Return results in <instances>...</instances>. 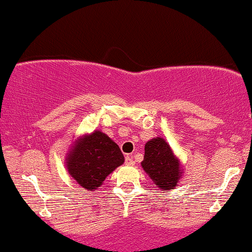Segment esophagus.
Segmentation results:
<instances>
[{"label":"esophagus","instance_id":"34e87169","mask_svg":"<svg viewBox=\"0 0 252 252\" xmlns=\"http://www.w3.org/2000/svg\"><path fill=\"white\" fill-rule=\"evenodd\" d=\"M126 165H134L135 164V160L132 159V157L131 156H126Z\"/></svg>","mask_w":252,"mask_h":252}]
</instances>
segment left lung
<instances>
[{
	"instance_id": "1",
	"label": "left lung",
	"mask_w": 252,
	"mask_h": 252,
	"mask_svg": "<svg viewBox=\"0 0 252 252\" xmlns=\"http://www.w3.org/2000/svg\"><path fill=\"white\" fill-rule=\"evenodd\" d=\"M144 150L142 166L162 191L169 192L177 186L182 176L180 162L172 154L170 145L163 138L157 137L147 142Z\"/></svg>"
}]
</instances>
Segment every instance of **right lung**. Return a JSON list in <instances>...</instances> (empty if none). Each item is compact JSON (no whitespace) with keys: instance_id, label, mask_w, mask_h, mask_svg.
<instances>
[{"instance_id":"right-lung-1","label":"right lung","mask_w":252,"mask_h":252,"mask_svg":"<svg viewBox=\"0 0 252 252\" xmlns=\"http://www.w3.org/2000/svg\"><path fill=\"white\" fill-rule=\"evenodd\" d=\"M123 162L122 151L113 139L95 131L82 138L72 149L66 158V168L82 188L94 190Z\"/></svg>"}]
</instances>
